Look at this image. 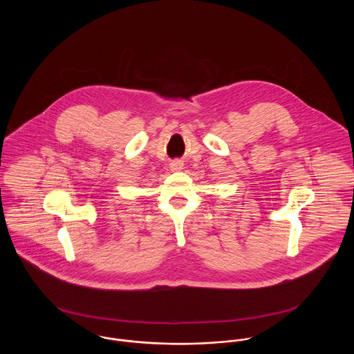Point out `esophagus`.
<instances>
[{
  "label": "esophagus",
  "instance_id": "1",
  "mask_svg": "<svg viewBox=\"0 0 354 354\" xmlns=\"http://www.w3.org/2000/svg\"><path fill=\"white\" fill-rule=\"evenodd\" d=\"M170 169H171L173 171H180V170L184 169V163H183L181 160H178V159L171 160V162H170Z\"/></svg>",
  "mask_w": 354,
  "mask_h": 354
}]
</instances>
